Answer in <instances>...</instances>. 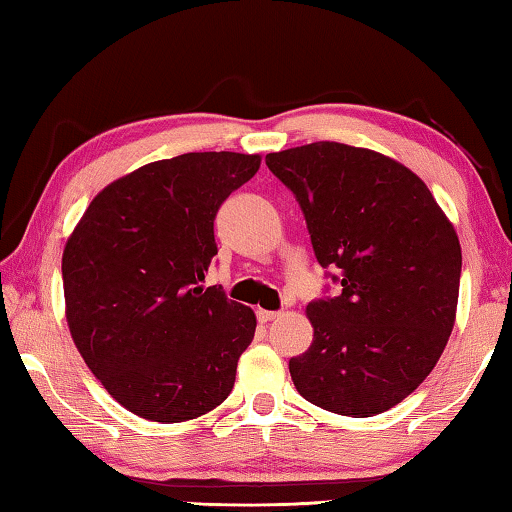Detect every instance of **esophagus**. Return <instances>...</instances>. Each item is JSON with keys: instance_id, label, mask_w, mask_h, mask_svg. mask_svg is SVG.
Listing matches in <instances>:
<instances>
[{"instance_id": "obj_1", "label": "esophagus", "mask_w": 512, "mask_h": 512, "mask_svg": "<svg viewBox=\"0 0 512 512\" xmlns=\"http://www.w3.org/2000/svg\"><path fill=\"white\" fill-rule=\"evenodd\" d=\"M277 316H280V311H268V309H257V320H259V323H271V320H275Z\"/></svg>"}]
</instances>
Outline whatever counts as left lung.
I'll return each instance as SVG.
<instances>
[{"label": "left lung", "instance_id": "1", "mask_svg": "<svg viewBox=\"0 0 512 512\" xmlns=\"http://www.w3.org/2000/svg\"><path fill=\"white\" fill-rule=\"evenodd\" d=\"M266 167L296 196L318 264L341 287L307 305L314 341L289 361L293 384L350 418L393 409L452 334L463 262L454 225L413 171L375 151L314 142L268 153Z\"/></svg>", "mask_w": 512, "mask_h": 512}]
</instances>
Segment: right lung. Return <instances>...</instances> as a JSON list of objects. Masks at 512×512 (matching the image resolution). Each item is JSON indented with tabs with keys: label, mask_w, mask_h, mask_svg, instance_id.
Returning a JSON list of instances; mask_svg holds the SVG:
<instances>
[{
	"label": "right lung",
	"mask_w": 512,
	"mask_h": 512,
	"mask_svg": "<svg viewBox=\"0 0 512 512\" xmlns=\"http://www.w3.org/2000/svg\"><path fill=\"white\" fill-rule=\"evenodd\" d=\"M262 158L185 153L94 196L63 253L67 325L81 357L128 411L185 422L219 406L255 336V314L205 287L214 219Z\"/></svg>",
	"instance_id": "obj_1"
}]
</instances>
